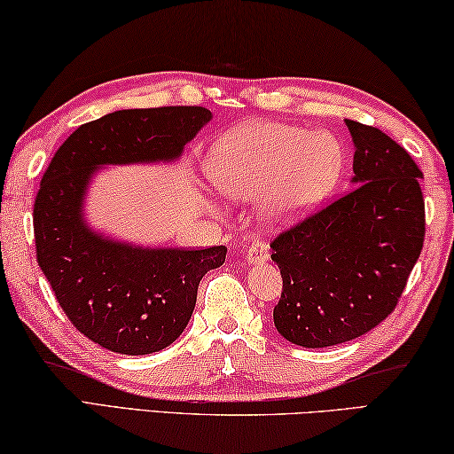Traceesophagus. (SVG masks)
<instances>
[{"label": "esophagus", "instance_id": "esophagus-1", "mask_svg": "<svg viewBox=\"0 0 454 454\" xmlns=\"http://www.w3.org/2000/svg\"><path fill=\"white\" fill-rule=\"evenodd\" d=\"M270 259V249H267L265 243H254L245 254V262L249 265H262Z\"/></svg>", "mask_w": 454, "mask_h": 454}]
</instances>
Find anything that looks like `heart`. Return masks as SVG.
<instances>
[{
  "label": "heart",
  "instance_id": "1",
  "mask_svg": "<svg viewBox=\"0 0 454 454\" xmlns=\"http://www.w3.org/2000/svg\"><path fill=\"white\" fill-rule=\"evenodd\" d=\"M209 175L223 195L259 200L270 227L306 217L332 195L344 168L340 143L324 132L278 122L237 126L209 151ZM213 203L211 195L203 197Z\"/></svg>",
  "mask_w": 454,
  "mask_h": 454
}]
</instances>
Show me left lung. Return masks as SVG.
Returning <instances> with one entry per match:
<instances>
[{"label":"left lung","mask_w":454,"mask_h":454,"mask_svg":"<svg viewBox=\"0 0 454 454\" xmlns=\"http://www.w3.org/2000/svg\"><path fill=\"white\" fill-rule=\"evenodd\" d=\"M346 126L354 189L271 243L284 278L273 324L303 348L344 344L388 317L425 241L420 168L382 130Z\"/></svg>","instance_id":"left-lung-1"}]
</instances>
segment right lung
Instances as JSON below:
<instances>
[{
	"mask_svg": "<svg viewBox=\"0 0 454 454\" xmlns=\"http://www.w3.org/2000/svg\"><path fill=\"white\" fill-rule=\"evenodd\" d=\"M213 114L203 106L116 110L64 140L34 205L35 255L76 330L110 352L145 356L187 328L199 281L227 247H143L94 229L84 205L104 167L181 159Z\"/></svg>",
	"mask_w": 454,
	"mask_h": 454,
	"instance_id": "add662e5",
	"label": "right lung"
}]
</instances>
